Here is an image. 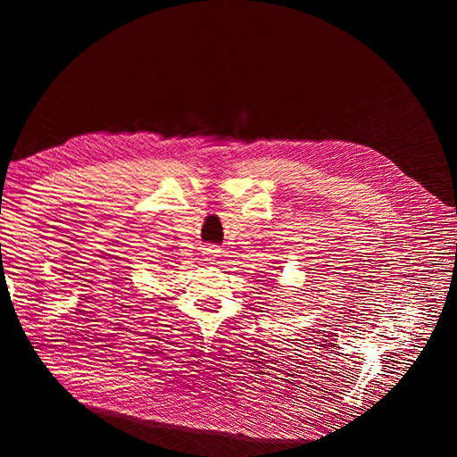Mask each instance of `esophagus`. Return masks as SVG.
<instances>
[{
    "label": "esophagus",
    "instance_id": "1",
    "mask_svg": "<svg viewBox=\"0 0 457 457\" xmlns=\"http://www.w3.org/2000/svg\"><path fill=\"white\" fill-rule=\"evenodd\" d=\"M202 255H204L205 261H213V259L219 257V247L217 245H207V247H204Z\"/></svg>",
    "mask_w": 457,
    "mask_h": 457
}]
</instances>
